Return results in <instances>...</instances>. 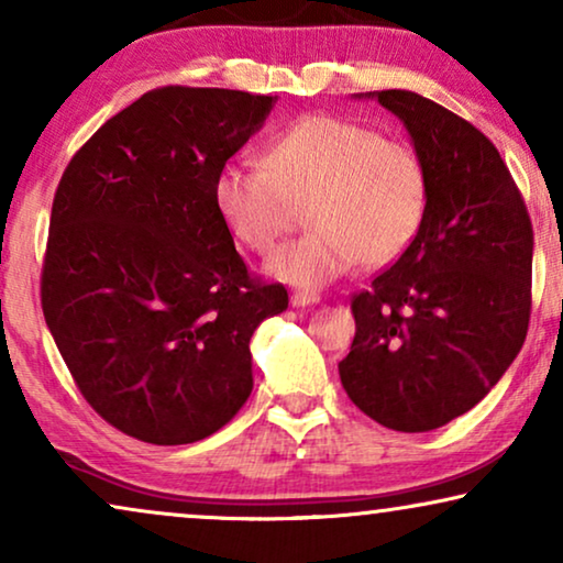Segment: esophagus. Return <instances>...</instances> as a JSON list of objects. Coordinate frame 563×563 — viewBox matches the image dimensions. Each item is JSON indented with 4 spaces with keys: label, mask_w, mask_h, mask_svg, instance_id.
I'll return each mask as SVG.
<instances>
[{
    "label": "esophagus",
    "mask_w": 563,
    "mask_h": 563,
    "mask_svg": "<svg viewBox=\"0 0 563 563\" xmlns=\"http://www.w3.org/2000/svg\"><path fill=\"white\" fill-rule=\"evenodd\" d=\"M318 302H320V295H314V291H295V295H291V305L295 307H310Z\"/></svg>",
    "instance_id": "34e87169"
}]
</instances>
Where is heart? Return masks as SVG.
Instances as JSON below:
<instances>
[{"instance_id":"obj_1","label":"heart","mask_w":563,"mask_h":563,"mask_svg":"<svg viewBox=\"0 0 563 563\" xmlns=\"http://www.w3.org/2000/svg\"><path fill=\"white\" fill-rule=\"evenodd\" d=\"M214 207L238 241L268 253L307 202L312 230L268 258L284 284L318 289L353 266H387L426 222L430 174L420 151L364 122L307 114L274 135L264 166L225 164Z\"/></svg>"}]
</instances>
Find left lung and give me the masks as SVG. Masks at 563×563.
Returning <instances> with one entry per match:
<instances>
[{"label":"left lung","instance_id":"1","mask_svg":"<svg viewBox=\"0 0 563 563\" xmlns=\"http://www.w3.org/2000/svg\"><path fill=\"white\" fill-rule=\"evenodd\" d=\"M376 99L430 174L420 233L353 297L356 338L338 364L351 402L384 428L426 433L479 405L522 349L533 228L505 161L472 122L407 89Z\"/></svg>","mask_w":563,"mask_h":563}]
</instances>
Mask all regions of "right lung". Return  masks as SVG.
I'll return each mask as SVG.
<instances>
[{
  "instance_id": "right-lung-1",
  "label": "right lung",
  "mask_w": 563,
  "mask_h": 563,
  "mask_svg": "<svg viewBox=\"0 0 563 563\" xmlns=\"http://www.w3.org/2000/svg\"><path fill=\"white\" fill-rule=\"evenodd\" d=\"M276 97L164 87L114 114L66 166L51 212L43 314L87 402L122 433L195 443L253 389L251 335L287 310L249 276L214 176Z\"/></svg>"
}]
</instances>
